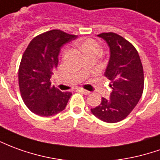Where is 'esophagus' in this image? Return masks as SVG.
<instances>
[{"instance_id": "34e87169", "label": "esophagus", "mask_w": 160, "mask_h": 160, "mask_svg": "<svg viewBox=\"0 0 160 160\" xmlns=\"http://www.w3.org/2000/svg\"><path fill=\"white\" fill-rule=\"evenodd\" d=\"M78 90H79L80 92H81L84 93V94H89V93H90V92L88 91V90H85V89H83V88H79Z\"/></svg>"}]
</instances>
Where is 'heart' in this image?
Here are the masks:
<instances>
[{"label":"heart","instance_id":"1","mask_svg":"<svg viewBox=\"0 0 160 160\" xmlns=\"http://www.w3.org/2000/svg\"><path fill=\"white\" fill-rule=\"evenodd\" d=\"M77 46L80 48L88 57L92 54H98L99 46L98 42L92 39H83L77 41Z\"/></svg>","mask_w":160,"mask_h":160}]
</instances>
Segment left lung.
<instances>
[{
  "instance_id": "1",
  "label": "left lung",
  "mask_w": 160,
  "mask_h": 160,
  "mask_svg": "<svg viewBox=\"0 0 160 160\" xmlns=\"http://www.w3.org/2000/svg\"><path fill=\"white\" fill-rule=\"evenodd\" d=\"M98 36L110 48V59L105 76L110 80L109 99L102 98L92 114L107 123L119 122L127 118L136 107L144 90V71L138 51L125 38L115 33H102Z\"/></svg>"
}]
</instances>
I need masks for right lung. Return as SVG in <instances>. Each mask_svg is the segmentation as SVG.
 I'll return each mask as SVG.
<instances>
[{"label":"right lung","mask_w":160,"mask_h":160,"mask_svg":"<svg viewBox=\"0 0 160 160\" xmlns=\"http://www.w3.org/2000/svg\"><path fill=\"white\" fill-rule=\"evenodd\" d=\"M76 38L53 29L33 38L25 50L19 68V87L24 103L33 113L48 117L65 109L72 92L60 91L50 79L61 47Z\"/></svg>","instance_id":"right-lung-1"}]
</instances>
